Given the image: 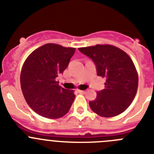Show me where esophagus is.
Returning <instances> with one entry per match:
<instances>
[{"label":"esophagus","instance_id":"obj_1","mask_svg":"<svg viewBox=\"0 0 154 154\" xmlns=\"http://www.w3.org/2000/svg\"><path fill=\"white\" fill-rule=\"evenodd\" d=\"M78 92L81 94H85V92H86V91L85 90H78Z\"/></svg>","mask_w":154,"mask_h":154}]
</instances>
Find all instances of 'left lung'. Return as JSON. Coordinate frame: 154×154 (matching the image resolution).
I'll use <instances>...</instances> for the list:
<instances>
[{
	"instance_id": "8db88e82",
	"label": "left lung",
	"mask_w": 154,
	"mask_h": 154,
	"mask_svg": "<svg viewBox=\"0 0 154 154\" xmlns=\"http://www.w3.org/2000/svg\"><path fill=\"white\" fill-rule=\"evenodd\" d=\"M79 50L95 63L97 75L106 79L105 89L89 102L92 111L103 117H112L124 112L133 102L138 87V75L130 56L109 45Z\"/></svg>"
}]
</instances>
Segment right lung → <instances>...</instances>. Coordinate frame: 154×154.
<instances>
[{
  "label": "right lung",
  "mask_w": 154,
  "mask_h": 154,
  "mask_svg": "<svg viewBox=\"0 0 154 154\" xmlns=\"http://www.w3.org/2000/svg\"><path fill=\"white\" fill-rule=\"evenodd\" d=\"M75 48L46 44L28 57L21 73L24 99L36 113L58 119L67 113L75 97L73 90L59 86L57 77L69 65Z\"/></svg>",
  "instance_id": "right-lung-1"
}]
</instances>
